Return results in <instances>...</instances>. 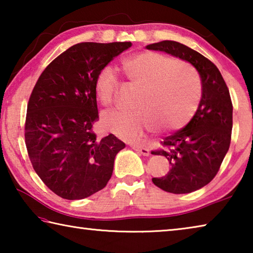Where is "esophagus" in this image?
<instances>
[{
	"label": "esophagus",
	"mask_w": 253,
	"mask_h": 253,
	"mask_svg": "<svg viewBox=\"0 0 253 253\" xmlns=\"http://www.w3.org/2000/svg\"><path fill=\"white\" fill-rule=\"evenodd\" d=\"M131 148L134 149V151L138 152L139 154H142L144 156H148L149 155V149L146 147H142V146H137V145H132Z\"/></svg>",
	"instance_id": "1"
}]
</instances>
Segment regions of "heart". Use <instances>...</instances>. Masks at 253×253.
Listing matches in <instances>:
<instances>
[{"mask_svg": "<svg viewBox=\"0 0 253 253\" xmlns=\"http://www.w3.org/2000/svg\"><path fill=\"white\" fill-rule=\"evenodd\" d=\"M121 69L128 84L138 89L132 110H113L102 115L105 127L123 140L138 139L153 128L160 132L182 129L192 121L200 106L202 88L195 71L183 61L154 51L129 55ZM117 77L109 66L98 72L95 95L109 107L116 101Z\"/></svg>", "mask_w": 253, "mask_h": 253, "instance_id": "1", "label": "heart"}]
</instances>
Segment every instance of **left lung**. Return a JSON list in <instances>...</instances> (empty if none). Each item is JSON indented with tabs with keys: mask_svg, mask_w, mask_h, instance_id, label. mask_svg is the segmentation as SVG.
<instances>
[{
	"mask_svg": "<svg viewBox=\"0 0 253 253\" xmlns=\"http://www.w3.org/2000/svg\"><path fill=\"white\" fill-rule=\"evenodd\" d=\"M146 48L185 60L201 77L202 98L194 117L182 129L165 137L162 149L152 152L165 156L172 166L165 176L154 177L153 183L169 193H191L215 177L229 151L233 124L229 88L212 61L179 42L165 40Z\"/></svg>",
	"mask_w": 253,
	"mask_h": 253,
	"instance_id": "1",
	"label": "left lung"
}]
</instances>
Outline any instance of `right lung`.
I'll list each match as a JSON object with an SVG mask.
<instances>
[{
	"label": "right lung",
	"instance_id": "1",
	"mask_svg": "<svg viewBox=\"0 0 253 253\" xmlns=\"http://www.w3.org/2000/svg\"><path fill=\"white\" fill-rule=\"evenodd\" d=\"M130 42H81L46 66L30 96L24 138L36 173L54 194L88 198L111 177L125 143L109 134L98 139L95 79Z\"/></svg>",
	"mask_w": 253,
	"mask_h": 253
}]
</instances>
